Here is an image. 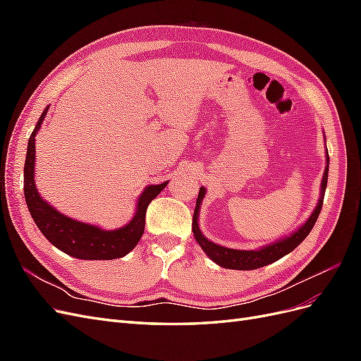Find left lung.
I'll use <instances>...</instances> for the list:
<instances>
[{
	"label": "left lung",
	"mask_w": 361,
	"mask_h": 361,
	"mask_svg": "<svg viewBox=\"0 0 361 361\" xmlns=\"http://www.w3.org/2000/svg\"><path fill=\"white\" fill-rule=\"evenodd\" d=\"M329 164H330V158H329V155H326V167H325L324 178H322L321 199L318 202V206L314 207V211L310 215L309 220L305 221L297 232H293L290 236H288L285 239H280L279 243L267 245L260 250H233V248H226V247L211 243L209 239H206L203 236V233L199 231L197 214H199V206H200L202 199L204 195V188H200L197 202H195L194 215H192V233H194L195 241L199 243V245L203 248L204 253L209 256L215 262V264H218L223 268H228V269H241V271L256 269L260 267L269 265V264H272V262H276V260L281 259L283 256H286L288 253H290L292 250L297 248L305 238H307L316 220H318V216L322 209V203H324L326 180H329Z\"/></svg>",
	"instance_id": "1"
}]
</instances>
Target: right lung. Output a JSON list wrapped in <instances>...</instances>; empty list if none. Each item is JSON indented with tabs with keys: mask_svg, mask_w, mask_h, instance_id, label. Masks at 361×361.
I'll return each instance as SVG.
<instances>
[{
	"mask_svg": "<svg viewBox=\"0 0 361 361\" xmlns=\"http://www.w3.org/2000/svg\"><path fill=\"white\" fill-rule=\"evenodd\" d=\"M47 111L48 108L42 113L35 130L30 135L24 166V194L32 220L54 247H57L69 256L85 260H111L123 257L143 236L147 206L167 187L169 180L147 187L138 200L135 216L129 224L116 228V231H102L99 227L75 221L72 218L60 214L45 200H42L35 185V137L47 116Z\"/></svg>",
	"mask_w": 361,
	"mask_h": 361,
	"instance_id": "add662e5",
	"label": "right lung"
}]
</instances>
